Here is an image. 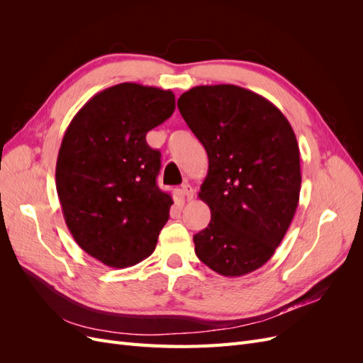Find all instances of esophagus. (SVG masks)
I'll return each mask as SVG.
<instances>
[{"label":"esophagus","instance_id":"1","mask_svg":"<svg viewBox=\"0 0 363 363\" xmlns=\"http://www.w3.org/2000/svg\"><path fill=\"white\" fill-rule=\"evenodd\" d=\"M180 191H182L184 199L188 200V201H191V200L194 199V189H192V186H191L188 182L182 184V189H180Z\"/></svg>","mask_w":363,"mask_h":363}]
</instances>
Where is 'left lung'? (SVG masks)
<instances>
[{"label": "left lung", "mask_w": 363, "mask_h": 363, "mask_svg": "<svg viewBox=\"0 0 363 363\" xmlns=\"http://www.w3.org/2000/svg\"><path fill=\"white\" fill-rule=\"evenodd\" d=\"M177 106L208 157L199 196L212 216L194 236L195 255L221 276H245L272 257L292 223L298 142L276 106L235 84L195 86Z\"/></svg>", "instance_id": "8db88e82"}]
</instances>
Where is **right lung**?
Instances as JSON below:
<instances>
[{
	"label": "right lung",
	"instance_id": "obj_1",
	"mask_svg": "<svg viewBox=\"0 0 363 363\" xmlns=\"http://www.w3.org/2000/svg\"><path fill=\"white\" fill-rule=\"evenodd\" d=\"M174 108L171 91L121 83L94 95L65 131L56 164L65 221L107 267L147 259L168 221L172 200L156 184L160 152L145 136Z\"/></svg>",
	"mask_w": 363,
	"mask_h": 363
}]
</instances>
